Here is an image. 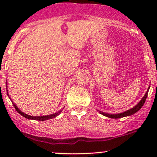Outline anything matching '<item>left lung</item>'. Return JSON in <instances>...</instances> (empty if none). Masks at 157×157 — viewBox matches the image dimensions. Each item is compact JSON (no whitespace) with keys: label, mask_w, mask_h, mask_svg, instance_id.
Here are the masks:
<instances>
[{"label":"left lung","mask_w":157,"mask_h":157,"mask_svg":"<svg viewBox=\"0 0 157 157\" xmlns=\"http://www.w3.org/2000/svg\"><path fill=\"white\" fill-rule=\"evenodd\" d=\"M150 88V87H149ZM149 88L148 89H147V92L145 93V96L142 97V99L141 100H140V102L137 104L136 105H135L134 108H132V109L128 110V111H125V112H122V113H115V114H111V113H103L102 112V111H99L101 114L104 115V116L107 117H109V118H113V119H118V118H121V117H127V116H131V115L134 114L136 112H137V111L140 110L141 108L142 107V105H144V103H145V100H146V98H147V93H148V90H149Z\"/></svg>","instance_id":"1"}]
</instances>
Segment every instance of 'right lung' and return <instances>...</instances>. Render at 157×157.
<instances>
[{"mask_svg": "<svg viewBox=\"0 0 157 157\" xmlns=\"http://www.w3.org/2000/svg\"><path fill=\"white\" fill-rule=\"evenodd\" d=\"M8 91V90H7ZM7 93H8V91H7ZM12 104H13L14 107H15V109H16V111L18 112L20 114L22 115L23 117H24L26 119H29V120H39V121H44V120H49V119H52V118H55L57 116H58L59 114L61 113V111H62V110H60V111H58V112L57 113H53V114H50V115H46V116H39V117H33V116H30V115H28V114H26V113H24L23 112L20 110L17 107V105H15V103H14L13 102H12Z\"/></svg>", "mask_w": 157, "mask_h": 157, "instance_id": "add662e5", "label": "right lung"}]
</instances>
